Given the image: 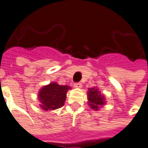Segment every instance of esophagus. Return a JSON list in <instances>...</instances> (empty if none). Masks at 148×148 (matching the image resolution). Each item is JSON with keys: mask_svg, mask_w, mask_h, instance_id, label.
I'll return each mask as SVG.
<instances>
[{"mask_svg": "<svg viewBox=\"0 0 148 148\" xmlns=\"http://www.w3.org/2000/svg\"><path fill=\"white\" fill-rule=\"evenodd\" d=\"M82 85L81 82H77V83H75V84H74V87H76V88H81V87H82Z\"/></svg>", "mask_w": 148, "mask_h": 148, "instance_id": "1", "label": "esophagus"}]
</instances>
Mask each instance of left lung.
<instances>
[{
  "mask_svg": "<svg viewBox=\"0 0 148 148\" xmlns=\"http://www.w3.org/2000/svg\"><path fill=\"white\" fill-rule=\"evenodd\" d=\"M87 103L93 110H98L106 103V99L103 94L99 91L98 87L89 88L87 91Z\"/></svg>",
  "mask_w": 148,
  "mask_h": 148,
  "instance_id": "8db88e82",
  "label": "left lung"
}]
</instances>
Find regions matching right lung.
Wrapping results in <instances>:
<instances>
[{
    "mask_svg": "<svg viewBox=\"0 0 148 148\" xmlns=\"http://www.w3.org/2000/svg\"><path fill=\"white\" fill-rule=\"evenodd\" d=\"M70 89L69 86H61L56 82L42 87L38 93L40 107L45 111L61 108L66 102L67 91Z\"/></svg>",
    "mask_w": 148,
    "mask_h": 148,
    "instance_id": "right-lung-1",
    "label": "right lung"
}]
</instances>
